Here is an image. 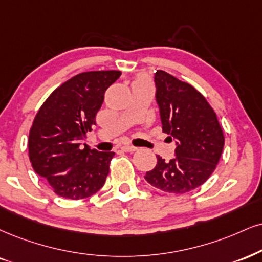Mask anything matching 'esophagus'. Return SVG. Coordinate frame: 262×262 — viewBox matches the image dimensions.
Returning <instances> with one entry per match:
<instances>
[{
  "label": "esophagus",
  "mask_w": 262,
  "mask_h": 262,
  "mask_svg": "<svg viewBox=\"0 0 262 262\" xmlns=\"http://www.w3.org/2000/svg\"><path fill=\"white\" fill-rule=\"evenodd\" d=\"M121 150H124V151H135V150H137V147L130 146V144H126V146H122L121 147Z\"/></svg>",
  "instance_id": "34e87169"
}]
</instances>
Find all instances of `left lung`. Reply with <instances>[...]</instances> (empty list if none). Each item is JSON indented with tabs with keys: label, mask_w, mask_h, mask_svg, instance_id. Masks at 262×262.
I'll use <instances>...</instances> for the list:
<instances>
[{
	"label": "left lung",
	"mask_w": 262,
	"mask_h": 262,
	"mask_svg": "<svg viewBox=\"0 0 262 262\" xmlns=\"http://www.w3.org/2000/svg\"><path fill=\"white\" fill-rule=\"evenodd\" d=\"M163 132L176 140L175 158L157 165L144 179L158 189L182 194L202 186L214 172L225 136L214 109L202 93L163 70L154 76Z\"/></svg>",
	"instance_id": "8db88e82"
}]
</instances>
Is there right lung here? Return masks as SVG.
Here are the masks:
<instances>
[{"instance_id":"obj_1","label":"right lung","mask_w":262,"mask_h":262,"mask_svg":"<svg viewBox=\"0 0 262 262\" xmlns=\"http://www.w3.org/2000/svg\"><path fill=\"white\" fill-rule=\"evenodd\" d=\"M120 75L118 70L77 74L38 109L29 134V159L59 196L83 199L104 185L115 153L82 148L81 140L96 125L106 89Z\"/></svg>"}]
</instances>
